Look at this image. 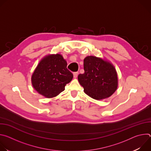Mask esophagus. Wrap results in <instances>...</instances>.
Here are the masks:
<instances>
[{
  "mask_svg": "<svg viewBox=\"0 0 151 151\" xmlns=\"http://www.w3.org/2000/svg\"><path fill=\"white\" fill-rule=\"evenodd\" d=\"M78 72H76L73 73V77L75 78H76L78 77Z\"/></svg>",
  "mask_w": 151,
  "mask_h": 151,
  "instance_id": "esophagus-1",
  "label": "esophagus"
}]
</instances>
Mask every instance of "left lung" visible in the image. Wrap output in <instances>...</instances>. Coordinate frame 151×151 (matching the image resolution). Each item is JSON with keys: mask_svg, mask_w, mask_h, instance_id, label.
<instances>
[{"mask_svg": "<svg viewBox=\"0 0 151 151\" xmlns=\"http://www.w3.org/2000/svg\"><path fill=\"white\" fill-rule=\"evenodd\" d=\"M83 69L85 72L78 75V81L86 94L99 100L109 97L116 90L117 73L110 62L88 56L83 60Z\"/></svg>", "mask_w": 151, "mask_h": 151, "instance_id": "8db88e82", "label": "left lung"}]
</instances>
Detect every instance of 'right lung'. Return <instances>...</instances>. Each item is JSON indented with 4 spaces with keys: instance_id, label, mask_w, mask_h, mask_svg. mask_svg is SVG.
<instances>
[{
    "instance_id": "1",
    "label": "right lung",
    "mask_w": 151,
    "mask_h": 151,
    "mask_svg": "<svg viewBox=\"0 0 151 151\" xmlns=\"http://www.w3.org/2000/svg\"><path fill=\"white\" fill-rule=\"evenodd\" d=\"M73 77L63 56L51 54L40 60L32 75V83L40 94L52 98L63 91Z\"/></svg>"
}]
</instances>
